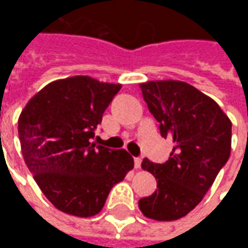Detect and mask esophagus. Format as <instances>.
<instances>
[{"label": "esophagus", "mask_w": 248, "mask_h": 248, "mask_svg": "<svg viewBox=\"0 0 248 248\" xmlns=\"http://www.w3.org/2000/svg\"><path fill=\"white\" fill-rule=\"evenodd\" d=\"M140 164H142V158H139V157L134 158V166H135V168H140Z\"/></svg>", "instance_id": "obj_1"}]
</instances>
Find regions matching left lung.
Instances as JSON below:
<instances>
[{
    "label": "left lung",
    "instance_id": "8db88e82",
    "mask_svg": "<svg viewBox=\"0 0 248 248\" xmlns=\"http://www.w3.org/2000/svg\"><path fill=\"white\" fill-rule=\"evenodd\" d=\"M140 90L172 150L163 164L143 158L142 168L155 175L157 189L139 200V210L156 221H175L203 200L226 164L232 123L215 100L187 82L148 81Z\"/></svg>",
    "mask_w": 248,
    "mask_h": 248
}]
</instances>
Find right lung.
Returning <instances> with one entry per match:
<instances>
[{
	"label": "right lung",
	"instance_id": "add662e5",
	"mask_svg": "<svg viewBox=\"0 0 248 248\" xmlns=\"http://www.w3.org/2000/svg\"><path fill=\"white\" fill-rule=\"evenodd\" d=\"M120 90V84L74 76L44 87L20 113L17 131L26 166L45 197L66 214H98L111 187L134 168L127 150L92 142Z\"/></svg>",
	"mask_w": 248,
	"mask_h": 248
}]
</instances>
